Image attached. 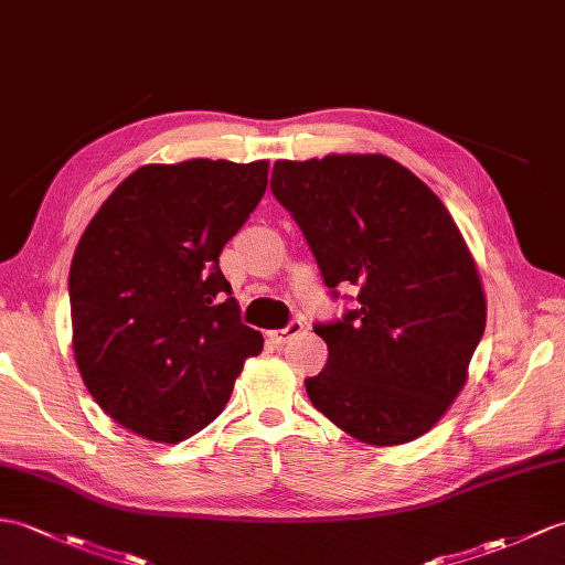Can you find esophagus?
Instances as JSON below:
<instances>
[{
  "mask_svg": "<svg viewBox=\"0 0 565 565\" xmlns=\"http://www.w3.org/2000/svg\"><path fill=\"white\" fill-rule=\"evenodd\" d=\"M298 334H303V322H291V324H286L284 330H271V332H267V337L271 339V344H286L288 339H294V337H298Z\"/></svg>",
  "mask_w": 565,
  "mask_h": 565,
  "instance_id": "esophagus-1",
  "label": "esophagus"
}]
</instances>
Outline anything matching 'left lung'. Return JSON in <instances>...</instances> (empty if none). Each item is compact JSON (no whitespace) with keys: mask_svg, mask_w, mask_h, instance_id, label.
I'll use <instances>...</instances> for the list:
<instances>
[{"mask_svg":"<svg viewBox=\"0 0 565 565\" xmlns=\"http://www.w3.org/2000/svg\"><path fill=\"white\" fill-rule=\"evenodd\" d=\"M271 192L324 284L359 288L356 310L315 324L330 356L306 380L312 406L375 448L424 436L462 392L487 327L477 262L450 212L383 153L277 161Z\"/></svg>","mask_w":565,"mask_h":565,"instance_id":"1","label":"left lung"}]
</instances>
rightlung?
Returning <instances> with one entry per match:
<instances>
[{"mask_svg": "<svg viewBox=\"0 0 565 565\" xmlns=\"http://www.w3.org/2000/svg\"><path fill=\"white\" fill-rule=\"evenodd\" d=\"M269 161L137 168L90 218L70 269L72 349L90 397L156 443L200 433L265 339L218 257L267 190Z\"/></svg>", "mask_w": 565, "mask_h": 565, "instance_id": "1", "label": "right lung"}]
</instances>
